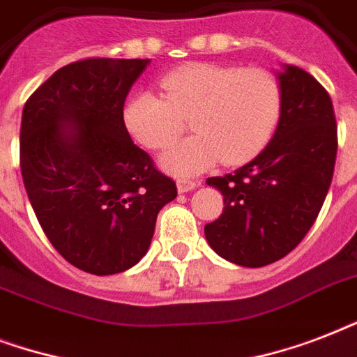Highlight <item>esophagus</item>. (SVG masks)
I'll return each instance as SVG.
<instances>
[{"label":"esophagus","instance_id":"1","mask_svg":"<svg viewBox=\"0 0 357 357\" xmlns=\"http://www.w3.org/2000/svg\"><path fill=\"white\" fill-rule=\"evenodd\" d=\"M178 190L179 192H189V190L196 189V185H198V181L196 179H187V178H181L178 179Z\"/></svg>","mask_w":357,"mask_h":357}]
</instances>
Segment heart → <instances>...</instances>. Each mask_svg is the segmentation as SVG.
Masks as SVG:
<instances>
[{
	"instance_id": "heart-1",
	"label": "heart",
	"mask_w": 357,
	"mask_h": 357,
	"mask_svg": "<svg viewBox=\"0 0 357 357\" xmlns=\"http://www.w3.org/2000/svg\"><path fill=\"white\" fill-rule=\"evenodd\" d=\"M162 96L140 91L123 103L128 133L150 150L172 142L189 120L192 137L172 144L159 162L176 176H190L220 159L237 165L263 148L280 114V86L263 68L185 64L162 75Z\"/></svg>"
}]
</instances>
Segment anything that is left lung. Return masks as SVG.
Masks as SVG:
<instances>
[{"label": "left lung", "mask_w": 357, "mask_h": 357, "mask_svg": "<svg viewBox=\"0 0 357 357\" xmlns=\"http://www.w3.org/2000/svg\"><path fill=\"white\" fill-rule=\"evenodd\" d=\"M280 119L257 157L209 178L224 211L206 226L209 246L241 266L271 265L298 246L321 211L333 178L337 128L332 100L305 70L282 64Z\"/></svg>", "instance_id": "1"}]
</instances>
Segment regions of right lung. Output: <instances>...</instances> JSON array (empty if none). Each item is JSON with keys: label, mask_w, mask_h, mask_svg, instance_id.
I'll return each mask as SVG.
<instances>
[{"label": "right lung", "mask_w": 357, "mask_h": 357, "mask_svg": "<svg viewBox=\"0 0 357 357\" xmlns=\"http://www.w3.org/2000/svg\"><path fill=\"white\" fill-rule=\"evenodd\" d=\"M150 59H85L27 100L20 129L25 190L53 248L81 271L119 274L146 255L157 215L178 196L123 126Z\"/></svg>", "instance_id": "obj_1"}]
</instances>
